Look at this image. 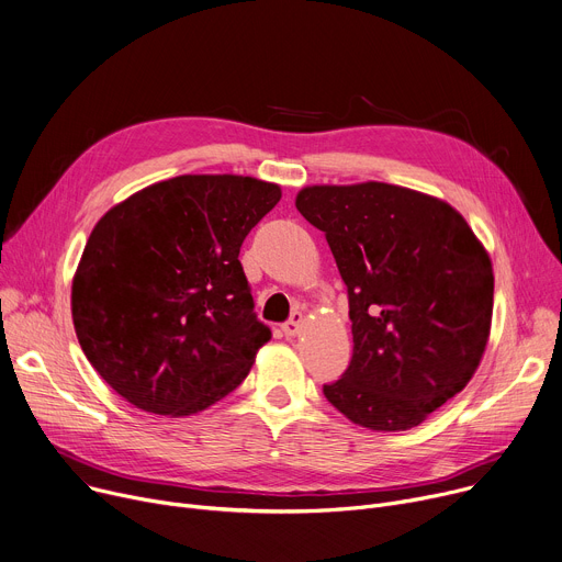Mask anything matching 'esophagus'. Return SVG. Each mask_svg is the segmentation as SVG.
Wrapping results in <instances>:
<instances>
[{
	"instance_id": "34e87169",
	"label": "esophagus",
	"mask_w": 562,
	"mask_h": 562,
	"mask_svg": "<svg viewBox=\"0 0 562 562\" xmlns=\"http://www.w3.org/2000/svg\"><path fill=\"white\" fill-rule=\"evenodd\" d=\"M301 324H304V315H301V313H292V317L281 326V330L285 333V337H294V335H299Z\"/></svg>"
}]
</instances>
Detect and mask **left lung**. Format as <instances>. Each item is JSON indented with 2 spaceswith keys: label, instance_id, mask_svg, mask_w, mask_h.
<instances>
[{
  "label": "left lung",
  "instance_id": "obj_1",
  "mask_svg": "<svg viewBox=\"0 0 562 562\" xmlns=\"http://www.w3.org/2000/svg\"><path fill=\"white\" fill-rule=\"evenodd\" d=\"M296 209L326 234L349 294L353 356L324 396L369 429L420 425L484 356L495 283L486 249L450 204L384 182L308 187Z\"/></svg>",
  "mask_w": 562,
  "mask_h": 562
}]
</instances>
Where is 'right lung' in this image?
I'll return each mask as SVG.
<instances>
[{
    "mask_svg": "<svg viewBox=\"0 0 562 562\" xmlns=\"http://www.w3.org/2000/svg\"><path fill=\"white\" fill-rule=\"evenodd\" d=\"M281 200L270 182L180 176L112 206L71 285L82 353L135 407L189 416L225 398L272 337L238 261Z\"/></svg>",
    "mask_w": 562,
    "mask_h": 562,
    "instance_id": "obj_1",
    "label": "right lung"
}]
</instances>
